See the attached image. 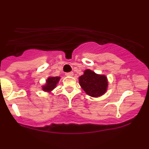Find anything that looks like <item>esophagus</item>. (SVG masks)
I'll return each mask as SVG.
<instances>
[{"instance_id":"esophagus-1","label":"esophagus","mask_w":149,"mask_h":149,"mask_svg":"<svg viewBox=\"0 0 149 149\" xmlns=\"http://www.w3.org/2000/svg\"><path fill=\"white\" fill-rule=\"evenodd\" d=\"M66 76L67 77H72L73 75H74V73H73L72 72H66Z\"/></svg>"}]
</instances>
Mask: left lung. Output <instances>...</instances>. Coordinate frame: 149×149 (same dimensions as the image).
Masks as SVG:
<instances>
[{
  "mask_svg": "<svg viewBox=\"0 0 149 149\" xmlns=\"http://www.w3.org/2000/svg\"><path fill=\"white\" fill-rule=\"evenodd\" d=\"M79 83L85 92L93 97H98L104 94L109 85L105 75L96 74L89 69L85 70L83 74L79 77Z\"/></svg>",
  "mask_w": 149,
  "mask_h": 149,
  "instance_id": "1",
  "label": "left lung"
}]
</instances>
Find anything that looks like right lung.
I'll return each instance as SVG.
<instances>
[{
    "label": "right lung",
    "mask_w": 149,
    "mask_h": 149,
    "mask_svg": "<svg viewBox=\"0 0 149 149\" xmlns=\"http://www.w3.org/2000/svg\"><path fill=\"white\" fill-rule=\"evenodd\" d=\"M61 79L60 77H49L46 80V83L42 86V89L46 92L51 93L53 89L56 88Z\"/></svg>",
    "instance_id": "obj_1"
}]
</instances>
